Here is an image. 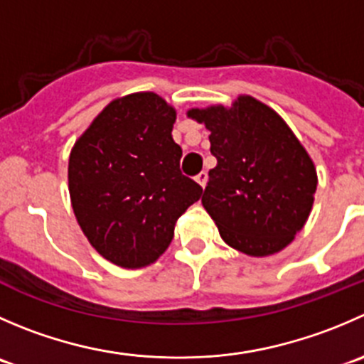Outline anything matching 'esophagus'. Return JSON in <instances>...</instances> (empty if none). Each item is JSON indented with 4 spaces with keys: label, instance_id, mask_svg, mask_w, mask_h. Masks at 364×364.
<instances>
[{
    "label": "esophagus",
    "instance_id": "obj_1",
    "mask_svg": "<svg viewBox=\"0 0 364 364\" xmlns=\"http://www.w3.org/2000/svg\"><path fill=\"white\" fill-rule=\"evenodd\" d=\"M196 181L199 183V185L204 188V186H206V183H208V172H204V171L199 172V174L196 176Z\"/></svg>",
    "mask_w": 364,
    "mask_h": 364
}]
</instances>
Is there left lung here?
I'll use <instances>...</instances> for the list:
<instances>
[{"instance_id": "obj_1", "label": "left lung", "mask_w": 364, "mask_h": 364, "mask_svg": "<svg viewBox=\"0 0 364 364\" xmlns=\"http://www.w3.org/2000/svg\"><path fill=\"white\" fill-rule=\"evenodd\" d=\"M210 129V171L203 206L222 240L249 256L276 254L304 228L316 192L311 158L287 122L250 96L231 108L190 110Z\"/></svg>"}]
</instances>
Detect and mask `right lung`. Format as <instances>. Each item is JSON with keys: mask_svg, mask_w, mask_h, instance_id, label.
Here are the masks:
<instances>
[{"mask_svg": "<svg viewBox=\"0 0 364 364\" xmlns=\"http://www.w3.org/2000/svg\"><path fill=\"white\" fill-rule=\"evenodd\" d=\"M174 108L153 92L115 100L77 139L69 193L81 231L112 263L140 268L174 238L178 218L203 188L179 171Z\"/></svg>", "mask_w": 364, "mask_h": 364, "instance_id": "right-lung-1", "label": "right lung"}]
</instances>
